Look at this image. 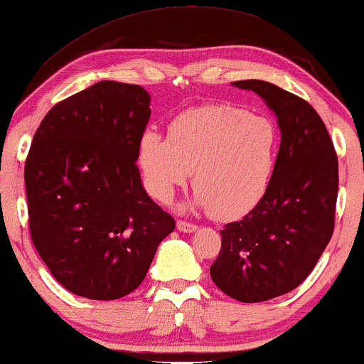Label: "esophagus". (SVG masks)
<instances>
[{
  "label": "esophagus",
  "instance_id": "esophagus-1",
  "mask_svg": "<svg viewBox=\"0 0 364 364\" xmlns=\"http://www.w3.org/2000/svg\"><path fill=\"white\" fill-rule=\"evenodd\" d=\"M197 228H198L197 225L188 223V221H182V220L177 221V230L182 231V233H193V231H197Z\"/></svg>",
  "mask_w": 364,
  "mask_h": 364
}]
</instances>
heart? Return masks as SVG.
Returning <instances> with one entry per match:
<instances>
[{"mask_svg":"<svg viewBox=\"0 0 364 364\" xmlns=\"http://www.w3.org/2000/svg\"><path fill=\"white\" fill-rule=\"evenodd\" d=\"M281 134L266 117L230 103L191 108L169 124L167 139L156 131L139 138L136 162L152 198L171 203L191 177L192 207L213 218L245 217L264 198L276 169Z\"/></svg>","mask_w":364,"mask_h":364,"instance_id":"heart-1","label":"heart"}]
</instances>
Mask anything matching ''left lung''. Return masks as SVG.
Here are the masks:
<instances>
[{"instance_id":"obj_1","label":"left lung","mask_w":364,"mask_h":364,"mask_svg":"<svg viewBox=\"0 0 364 364\" xmlns=\"http://www.w3.org/2000/svg\"><path fill=\"white\" fill-rule=\"evenodd\" d=\"M231 85L255 92L281 131L276 169L264 198L228 223L210 267L220 291L240 302H264L305 281L333 233L338 161L318 113L296 95L262 80Z\"/></svg>"}]
</instances>
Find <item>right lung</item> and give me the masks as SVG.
Returning <instances> with one entry per match:
<instances>
[{"instance_id": "1", "label": "right lung", "mask_w": 364, "mask_h": 364, "mask_svg": "<svg viewBox=\"0 0 364 364\" xmlns=\"http://www.w3.org/2000/svg\"><path fill=\"white\" fill-rule=\"evenodd\" d=\"M149 105L143 87L103 80L57 103L34 134L24 167L31 238L75 296H128L176 228L136 167Z\"/></svg>"}]
</instances>
